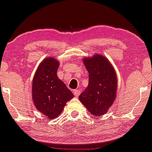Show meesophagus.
I'll list each match as a JSON object with an SVG mask.
<instances>
[{
    "label": "esophagus",
    "mask_w": 152,
    "mask_h": 152,
    "mask_svg": "<svg viewBox=\"0 0 152 152\" xmlns=\"http://www.w3.org/2000/svg\"><path fill=\"white\" fill-rule=\"evenodd\" d=\"M80 94H81V90L78 89H78H75L74 91V94L76 97H78V96L80 95Z\"/></svg>",
    "instance_id": "obj_1"
}]
</instances>
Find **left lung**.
Masks as SVG:
<instances>
[{"mask_svg": "<svg viewBox=\"0 0 152 152\" xmlns=\"http://www.w3.org/2000/svg\"><path fill=\"white\" fill-rule=\"evenodd\" d=\"M83 62L89 79L87 88L80 94L79 100L90 114L102 116L107 112L116 96V74L108 58L99 54L86 57Z\"/></svg>", "mask_w": 152, "mask_h": 152, "instance_id": "8db88e82", "label": "left lung"}]
</instances>
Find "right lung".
I'll list each match as a JSON object with an SVG mask.
<instances>
[{
  "mask_svg": "<svg viewBox=\"0 0 152 152\" xmlns=\"http://www.w3.org/2000/svg\"><path fill=\"white\" fill-rule=\"evenodd\" d=\"M59 62L48 57L39 64L33 78L32 97L34 105L48 118L61 114L66 102L74 94L57 76Z\"/></svg>",
  "mask_w": 152,
  "mask_h": 152,
  "instance_id": "obj_1",
  "label": "right lung"
}]
</instances>
